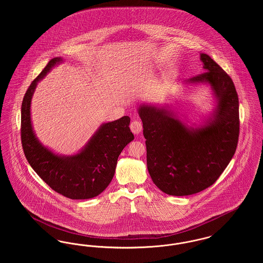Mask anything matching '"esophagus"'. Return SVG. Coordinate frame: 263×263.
Segmentation results:
<instances>
[{
	"mask_svg": "<svg viewBox=\"0 0 263 263\" xmlns=\"http://www.w3.org/2000/svg\"><path fill=\"white\" fill-rule=\"evenodd\" d=\"M130 129H131V131L134 133V134H140L141 132H142V130H143V125H142V123H141V121H139V120H133L132 122H131V124H130Z\"/></svg>",
	"mask_w": 263,
	"mask_h": 263,
	"instance_id": "34e87169",
	"label": "esophagus"
}]
</instances>
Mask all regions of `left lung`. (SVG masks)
<instances>
[{
    "label": "left lung",
    "instance_id": "obj_1",
    "mask_svg": "<svg viewBox=\"0 0 263 263\" xmlns=\"http://www.w3.org/2000/svg\"><path fill=\"white\" fill-rule=\"evenodd\" d=\"M204 73L187 84H209L217 100L212 118L197 129L188 128L164 108L138 109L146 139L147 166L163 192L186 196L211 186L235 155L239 134L238 98L231 77L207 54L201 53Z\"/></svg>",
    "mask_w": 263,
    "mask_h": 263
}]
</instances>
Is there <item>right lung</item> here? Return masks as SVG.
Returning <instances> with one entry per match:
<instances>
[{"label": "right lung", "mask_w": 263, "mask_h": 263, "mask_svg": "<svg viewBox=\"0 0 263 263\" xmlns=\"http://www.w3.org/2000/svg\"><path fill=\"white\" fill-rule=\"evenodd\" d=\"M62 58L51 59L32 81L22 103V145L27 162L54 191L70 199H89L98 196L112 180L117 159L134 135L130 117L123 116L100 126L87 146L70 157L55 155L35 137L30 120V102L38 82Z\"/></svg>", "instance_id": "add662e5"}]
</instances>
